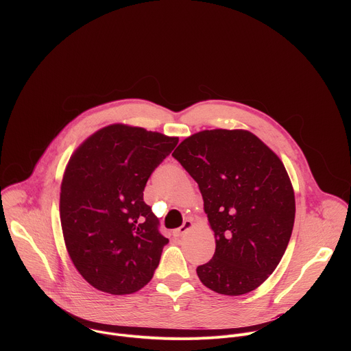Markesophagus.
<instances>
[{
  "instance_id": "1",
  "label": "esophagus",
  "mask_w": 351,
  "mask_h": 351,
  "mask_svg": "<svg viewBox=\"0 0 351 351\" xmlns=\"http://www.w3.org/2000/svg\"><path fill=\"white\" fill-rule=\"evenodd\" d=\"M191 228H193V221H191V219H186V221L183 222V225H182L175 233H176V236H183V234H186Z\"/></svg>"
}]
</instances>
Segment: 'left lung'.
Segmentation results:
<instances>
[{"mask_svg": "<svg viewBox=\"0 0 351 351\" xmlns=\"http://www.w3.org/2000/svg\"><path fill=\"white\" fill-rule=\"evenodd\" d=\"M172 157L197 182L215 236L214 257L197 267L199 280L226 295L257 289L280 263L294 225L285 165L247 130L198 132Z\"/></svg>", "mask_w": 351, "mask_h": 351, "instance_id": "obj_1", "label": "left lung"}]
</instances>
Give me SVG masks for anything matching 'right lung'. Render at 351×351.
<instances>
[{"label": "right lung", "instance_id": "1", "mask_svg": "<svg viewBox=\"0 0 351 351\" xmlns=\"http://www.w3.org/2000/svg\"><path fill=\"white\" fill-rule=\"evenodd\" d=\"M179 138L128 125L91 134L71 157L60 197L69 257L95 289L130 294L152 280L168 239L143 199Z\"/></svg>", "mask_w": 351, "mask_h": 351}]
</instances>
